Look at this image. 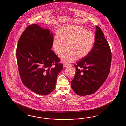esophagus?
<instances>
[{
  "mask_svg": "<svg viewBox=\"0 0 126 126\" xmlns=\"http://www.w3.org/2000/svg\"><path fill=\"white\" fill-rule=\"evenodd\" d=\"M71 66V64H68V63H65V64H64V65H63V66H64V67H68V66Z\"/></svg>",
  "mask_w": 126,
  "mask_h": 126,
  "instance_id": "34e87169",
  "label": "esophagus"
}]
</instances>
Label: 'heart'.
Returning <instances> with one entry per match:
<instances>
[{"instance_id": "heart-1", "label": "heart", "mask_w": 126, "mask_h": 126, "mask_svg": "<svg viewBox=\"0 0 126 126\" xmlns=\"http://www.w3.org/2000/svg\"><path fill=\"white\" fill-rule=\"evenodd\" d=\"M95 42L94 33L83 27L68 25L62 27L59 33L54 35L52 46L57 54H59L67 46V49L59 55L63 63L72 62L77 58L83 59L90 53Z\"/></svg>"}]
</instances>
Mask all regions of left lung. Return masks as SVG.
Masks as SVG:
<instances>
[{"instance_id":"8db88e82","label":"left lung","mask_w":126,"mask_h":126,"mask_svg":"<svg viewBox=\"0 0 126 126\" xmlns=\"http://www.w3.org/2000/svg\"><path fill=\"white\" fill-rule=\"evenodd\" d=\"M95 42L91 52L74 65L76 72L71 87L77 94L86 96L102 86L110 73L112 53L100 28L96 26Z\"/></svg>"}]
</instances>
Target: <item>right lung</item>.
<instances>
[{"instance_id":"right-lung-1","label":"right lung","mask_w":126,"mask_h":126,"mask_svg":"<svg viewBox=\"0 0 126 126\" xmlns=\"http://www.w3.org/2000/svg\"><path fill=\"white\" fill-rule=\"evenodd\" d=\"M53 35L36 24L28 26L19 39L16 59L21 81L36 94L45 95L55 88L57 78L63 68L51 50Z\"/></svg>"}]
</instances>
